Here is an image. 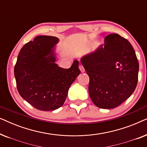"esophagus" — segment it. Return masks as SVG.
Segmentation results:
<instances>
[{"instance_id": "esophagus-1", "label": "esophagus", "mask_w": 147, "mask_h": 147, "mask_svg": "<svg viewBox=\"0 0 147 147\" xmlns=\"http://www.w3.org/2000/svg\"><path fill=\"white\" fill-rule=\"evenodd\" d=\"M79 67H80V71H81V72H82V73H84V72L85 71V69H84V67H83V66H82V65H80Z\"/></svg>"}]
</instances>
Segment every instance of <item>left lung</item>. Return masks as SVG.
<instances>
[{"label": "left lung", "mask_w": 147, "mask_h": 147, "mask_svg": "<svg viewBox=\"0 0 147 147\" xmlns=\"http://www.w3.org/2000/svg\"><path fill=\"white\" fill-rule=\"evenodd\" d=\"M80 61L90 78V97L97 107H117L135 90L137 57L130 42L118 34L106 36L104 45L84 55Z\"/></svg>", "instance_id": "left-lung-1"}]
</instances>
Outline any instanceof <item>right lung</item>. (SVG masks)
Listing matches in <instances>:
<instances>
[{"mask_svg":"<svg viewBox=\"0 0 147 147\" xmlns=\"http://www.w3.org/2000/svg\"><path fill=\"white\" fill-rule=\"evenodd\" d=\"M59 39L38 36L22 47L15 66L18 92L38 110L51 111L63 105L68 90L80 75L79 61L64 69L56 62L55 48Z\"/></svg>","mask_w":147,"mask_h":147,"instance_id":"right-lung-1","label":"right lung"}]
</instances>
